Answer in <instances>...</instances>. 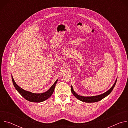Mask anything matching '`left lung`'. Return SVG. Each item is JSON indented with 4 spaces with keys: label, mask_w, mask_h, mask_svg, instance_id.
Wrapping results in <instances>:
<instances>
[{
    "label": "left lung",
    "mask_w": 128,
    "mask_h": 128,
    "mask_svg": "<svg viewBox=\"0 0 128 128\" xmlns=\"http://www.w3.org/2000/svg\"><path fill=\"white\" fill-rule=\"evenodd\" d=\"M117 81V78L114 83V84H113V86H112V87L109 89L107 91H106V92L102 94L101 95H97V96H80L78 95V94H77L75 92L74 90V88H73L72 86H71V92L79 100L82 101V102H86V103H93V102H98L99 101H100L101 100H102V99L104 98L105 97H106V96H107L109 94H110L112 92V90L114 89L116 82Z\"/></svg>",
    "instance_id": "obj_1"
}]
</instances>
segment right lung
I'll use <instances>...</instances> for the list:
<instances>
[{"label": "right lung", "mask_w": 128, "mask_h": 128, "mask_svg": "<svg viewBox=\"0 0 128 128\" xmlns=\"http://www.w3.org/2000/svg\"><path fill=\"white\" fill-rule=\"evenodd\" d=\"M12 79L15 88L23 97H24L26 100L30 102L37 103L43 102L47 100L52 95L54 90V88H55L56 84L58 80L57 79L46 92L42 93H34L30 92L29 91L26 90L21 88V87H20L16 83L12 76Z\"/></svg>", "instance_id": "add662e5"}]
</instances>
